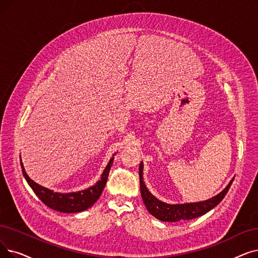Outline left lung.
Masks as SVG:
<instances>
[{"mask_svg":"<svg viewBox=\"0 0 258 258\" xmlns=\"http://www.w3.org/2000/svg\"><path fill=\"white\" fill-rule=\"evenodd\" d=\"M139 178H140L141 196L148 211L157 219H159L161 221H167V222L189 220L206 214V213H208L210 210L215 208L223 199V197H225L226 194L228 193L229 188L234 180L233 178L222 192H220L218 195L212 197L208 200L199 201V203H192V204L169 205V204L162 203V201H160L159 199H157L148 189L147 185H145L143 181V163L142 162L139 165Z\"/></svg>","mask_w":258,"mask_h":258,"instance_id":"obj_1","label":"left lung"}]
</instances>
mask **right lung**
<instances>
[{"instance_id":"add662e5","label":"right lung","mask_w":258,"mask_h":258,"mask_svg":"<svg viewBox=\"0 0 258 258\" xmlns=\"http://www.w3.org/2000/svg\"><path fill=\"white\" fill-rule=\"evenodd\" d=\"M113 161H114V157H111L105 167V170L101 175V179H100L95 185L88 187L86 189H83V191L65 193V194L55 193L51 191V189L44 187L33 180H31L29 176L26 174L22 161H21V166H22V172H23V175L26 179L27 183L29 184V186L32 188V191L35 192V194L39 197V199L43 204H45L50 209L58 212L78 213L91 208L99 199V197L101 196L103 188L106 184L109 170H110L111 164H113Z\"/></svg>"}]
</instances>
